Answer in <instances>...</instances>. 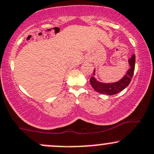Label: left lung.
<instances>
[{
    "mask_svg": "<svg viewBox=\"0 0 154 154\" xmlns=\"http://www.w3.org/2000/svg\"><path fill=\"white\" fill-rule=\"evenodd\" d=\"M128 63L131 66L130 69L128 70L125 75L118 82H113V83H103V82L97 81L95 77L92 76L90 78V84L97 92L103 94L114 95L122 91L129 85L134 75V69H135V55L134 54H133L132 57L128 60Z\"/></svg>",
    "mask_w": 154,
    "mask_h": 154,
    "instance_id": "left-lung-1",
    "label": "left lung"
}]
</instances>
